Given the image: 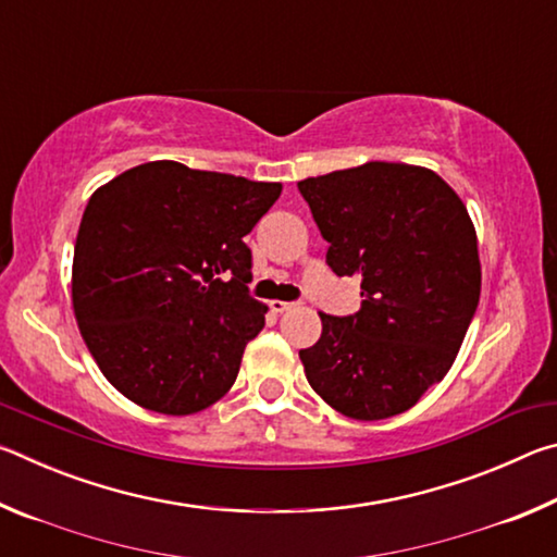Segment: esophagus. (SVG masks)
<instances>
[{"label": "esophagus", "mask_w": 557, "mask_h": 557, "mask_svg": "<svg viewBox=\"0 0 557 557\" xmlns=\"http://www.w3.org/2000/svg\"><path fill=\"white\" fill-rule=\"evenodd\" d=\"M270 307H272V312L282 314V312H289V309L295 307V301H282V299H272V301H270Z\"/></svg>", "instance_id": "1"}]
</instances>
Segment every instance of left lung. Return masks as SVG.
<instances>
[{
	"label": "left lung",
	"instance_id": "8db88e82",
	"mask_svg": "<svg viewBox=\"0 0 557 557\" xmlns=\"http://www.w3.org/2000/svg\"><path fill=\"white\" fill-rule=\"evenodd\" d=\"M329 243L326 265L361 277V309L322 317L301 348L307 381L354 420L410 410L455 363L482 292L476 233L425 166L369 162L297 184Z\"/></svg>",
	"mask_w": 557,
	"mask_h": 557
}]
</instances>
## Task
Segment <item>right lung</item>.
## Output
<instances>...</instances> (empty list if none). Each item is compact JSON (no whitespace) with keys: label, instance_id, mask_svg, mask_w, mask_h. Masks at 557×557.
Here are the masks:
<instances>
[{"label":"right lung","instance_id":"obj_1","mask_svg":"<svg viewBox=\"0 0 557 557\" xmlns=\"http://www.w3.org/2000/svg\"><path fill=\"white\" fill-rule=\"evenodd\" d=\"M280 191L162 159L90 196L73 250V312L125 398L191 414L231 391L268 312L250 297L243 238Z\"/></svg>","mask_w":557,"mask_h":557}]
</instances>
